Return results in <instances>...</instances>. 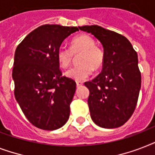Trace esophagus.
Listing matches in <instances>:
<instances>
[{"label": "esophagus", "instance_id": "esophagus-1", "mask_svg": "<svg viewBox=\"0 0 155 155\" xmlns=\"http://www.w3.org/2000/svg\"><path fill=\"white\" fill-rule=\"evenodd\" d=\"M83 84H83V82H79V81H78V82H76V86H77V87L82 86Z\"/></svg>", "mask_w": 155, "mask_h": 155}]
</instances>
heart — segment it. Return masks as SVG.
I'll list each match as a JSON object with an SVG mask.
<instances>
[{
    "label": "heart",
    "instance_id": "b5f03b06",
    "mask_svg": "<svg viewBox=\"0 0 155 155\" xmlns=\"http://www.w3.org/2000/svg\"><path fill=\"white\" fill-rule=\"evenodd\" d=\"M95 40L87 35H80L74 38L71 42L70 49L60 47L57 51V59L61 68H67L71 64L74 55L81 54L79 58L80 65L71 68L65 72L67 77L81 81L92 75L93 71L103 68L105 55L103 50L96 46Z\"/></svg>",
    "mask_w": 155,
    "mask_h": 155
}]
</instances>
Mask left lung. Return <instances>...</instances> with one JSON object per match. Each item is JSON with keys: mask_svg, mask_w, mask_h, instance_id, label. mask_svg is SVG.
Here are the masks:
<instances>
[{"mask_svg": "<svg viewBox=\"0 0 155 155\" xmlns=\"http://www.w3.org/2000/svg\"><path fill=\"white\" fill-rule=\"evenodd\" d=\"M80 30L100 40L105 55L101 73L85 82L91 118L101 127L123 125L133 115L139 96L142 77L137 54L123 35L99 25H84Z\"/></svg>", "mask_w": 155, "mask_h": 155, "instance_id": "8db88e82", "label": "left lung"}]
</instances>
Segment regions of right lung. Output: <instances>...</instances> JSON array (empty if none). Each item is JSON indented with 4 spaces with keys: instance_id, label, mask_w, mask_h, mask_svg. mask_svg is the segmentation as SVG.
<instances>
[{
    "instance_id": "1",
    "label": "right lung",
    "mask_w": 155,
    "mask_h": 155,
    "mask_svg": "<svg viewBox=\"0 0 155 155\" xmlns=\"http://www.w3.org/2000/svg\"><path fill=\"white\" fill-rule=\"evenodd\" d=\"M77 27L41 25L30 33L15 51L14 96L33 125L44 130L62 127L70 115L76 84L62 75L57 51Z\"/></svg>"
}]
</instances>
